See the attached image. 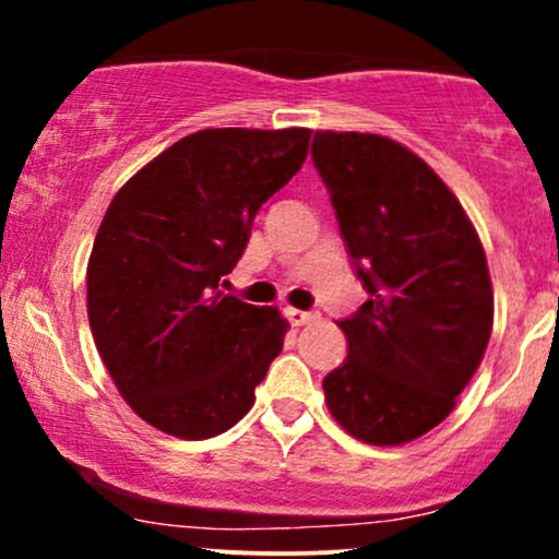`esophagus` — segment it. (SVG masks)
I'll list each match as a JSON object with an SVG mask.
<instances>
[{
  "label": "esophagus",
  "mask_w": 559,
  "mask_h": 559,
  "mask_svg": "<svg viewBox=\"0 0 559 559\" xmlns=\"http://www.w3.org/2000/svg\"><path fill=\"white\" fill-rule=\"evenodd\" d=\"M286 318L292 320V325H307L312 320H318V312H307V310H297V307H286Z\"/></svg>",
  "instance_id": "obj_1"
}]
</instances>
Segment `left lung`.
<instances>
[{
    "mask_svg": "<svg viewBox=\"0 0 559 559\" xmlns=\"http://www.w3.org/2000/svg\"><path fill=\"white\" fill-rule=\"evenodd\" d=\"M312 163L370 299L338 320L349 352L323 378L333 420L396 447L439 426L484 360L493 292L463 204L400 141L316 131Z\"/></svg>",
    "mask_w": 559,
    "mask_h": 559,
    "instance_id": "left-lung-1",
    "label": "left lung"
}]
</instances>
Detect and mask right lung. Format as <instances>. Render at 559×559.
Listing matches in <instances>:
<instances>
[{
  "instance_id": "add662e5",
  "label": "right lung",
  "mask_w": 559,
  "mask_h": 559,
  "mask_svg": "<svg viewBox=\"0 0 559 559\" xmlns=\"http://www.w3.org/2000/svg\"><path fill=\"white\" fill-rule=\"evenodd\" d=\"M310 128H207L120 186L86 267L88 325L120 396L178 439L236 426L288 323L217 284L252 221L301 168Z\"/></svg>"
}]
</instances>
